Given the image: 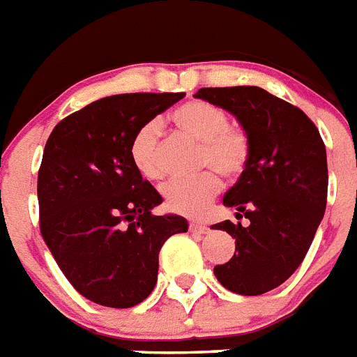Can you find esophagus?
I'll use <instances>...</instances> for the list:
<instances>
[{"instance_id": "obj_1", "label": "esophagus", "mask_w": 357, "mask_h": 357, "mask_svg": "<svg viewBox=\"0 0 357 357\" xmlns=\"http://www.w3.org/2000/svg\"><path fill=\"white\" fill-rule=\"evenodd\" d=\"M189 229L196 235H206L207 231H209V228H207L206 224H202V222H190Z\"/></svg>"}]
</instances>
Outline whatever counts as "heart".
I'll return each mask as SVG.
<instances>
[{
	"label": "heart",
	"mask_w": 357,
	"mask_h": 357,
	"mask_svg": "<svg viewBox=\"0 0 357 357\" xmlns=\"http://www.w3.org/2000/svg\"><path fill=\"white\" fill-rule=\"evenodd\" d=\"M172 123L192 139L200 140L198 168H207L190 179H176L165 185L162 198L170 213L181 217H200L220 192L222 181L237 179L252 157V140L238 126L229 123L228 114L204 100H190L172 113ZM129 157L144 179L157 181L165 176L161 159V126L142 123L131 139Z\"/></svg>",
	"instance_id": "obj_1"
}]
</instances>
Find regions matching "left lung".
<instances>
[{"instance_id":"left-lung-1","label":"left lung","mask_w":357,"mask_h":357,"mask_svg":"<svg viewBox=\"0 0 357 357\" xmlns=\"http://www.w3.org/2000/svg\"><path fill=\"white\" fill-rule=\"evenodd\" d=\"M195 96L229 111L252 140L248 167L224 196L248 226H213L235 238L234 257L213 272L231 293H268L293 276L324 217L326 146L304 111L259 86L200 89Z\"/></svg>"}]
</instances>
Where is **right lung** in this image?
Returning <instances> with one entry per match:
<instances>
[{"instance_id": "add662e5", "label": "right lung", "mask_w": 357, "mask_h": 357, "mask_svg": "<svg viewBox=\"0 0 357 357\" xmlns=\"http://www.w3.org/2000/svg\"><path fill=\"white\" fill-rule=\"evenodd\" d=\"M183 92H135L92 102L53 128L38 170L40 234L74 289L94 304L133 307L157 283L159 252L185 234L178 215H151L161 195L129 157L142 123Z\"/></svg>"}]
</instances>
